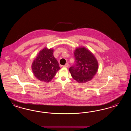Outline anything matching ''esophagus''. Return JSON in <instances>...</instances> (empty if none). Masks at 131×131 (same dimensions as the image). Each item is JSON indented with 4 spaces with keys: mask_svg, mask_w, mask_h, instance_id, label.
<instances>
[{
    "mask_svg": "<svg viewBox=\"0 0 131 131\" xmlns=\"http://www.w3.org/2000/svg\"><path fill=\"white\" fill-rule=\"evenodd\" d=\"M63 67H65V68L68 67H69V64H68V63L65 64V65H64Z\"/></svg>",
    "mask_w": 131,
    "mask_h": 131,
    "instance_id": "obj_1",
    "label": "esophagus"
}]
</instances>
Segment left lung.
Segmentation results:
<instances>
[{"label":"left lung","mask_w":131,"mask_h":131,"mask_svg":"<svg viewBox=\"0 0 131 131\" xmlns=\"http://www.w3.org/2000/svg\"><path fill=\"white\" fill-rule=\"evenodd\" d=\"M74 55L75 63L69 69L72 77L79 83L91 80L98 69V62L95 57L84 48H76Z\"/></svg>","instance_id":"left-lung-1"}]
</instances>
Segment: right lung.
<instances>
[{
    "label": "right lung",
    "instance_id": "add662e5",
    "mask_svg": "<svg viewBox=\"0 0 131 131\" xmlns=\"http://www.w3.org/2000/svg\"><path fill=\"white\" fill-rule=\"evenodd\" d=\"M53 54V49L45 48L40 51L32 62L33 73L41 81L50 82L60 69Z\"/></svg>",
    "mask_w": 131,
    "mask_h": 131
}]
</instances>
